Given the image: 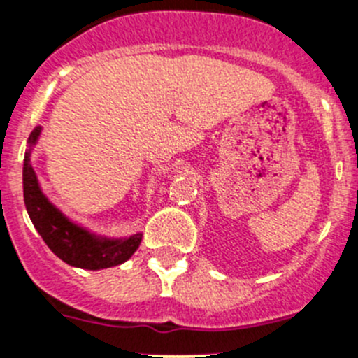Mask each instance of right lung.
I'll list each match as a JSON object with an SVG mask.
<instances>
[{
	"label": "right lung",
	"instance_id": "add662e5",
	"mask_svg": "<svg viewBox=\"0 0 358 358\" xmlns=\"http://www.w3.org/2000/svg\"><path fill=\"white\" fill-rule=\"evenodd\" d=\"M40 136L36 127L29 136V145H35ZM22 185H24V203L33 226L49 249L65 263L78 268L100 270L122 265L136 252L141 243V233L125 240L96 238L86 229L70 222L59 210H56L48 198L42 194L35 171L29 164V150L24 155L22 168Z\"/></svg>",
	"mask_w": 358,
	"mask_h": 358
}]
</instances>
